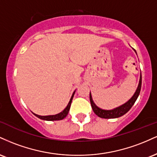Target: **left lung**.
<instances>
[{"label": "left lung", "mask_w": 157, "mask_h": 157, "mask_svg": "<svg viewBox=\"0 0 157 157\" xmlns=\"http://www.w3.org/2000/svg\"><path fill=\"white\" fill-rule=\"evenodd\" d=\"M135 51V50H134ZM136 52V51H135ZM141 86H142V75H140V82H139V85L137 89H136V92L134 93V94L133 95V97H131L130 100H128L127 102H125L123 105L119 106V107L116 108V109H113L112 110H104L100 109L99 107L95 105L94 102L92 97H91V93H90V102H91V107L94 112L95 113V114L97 115L99 117L104 118V119H111V118H117L120 117L122 116L125 113H126L128 111L131 109L133 105L134 104V102H136V99L139 96L140 93V90H141Z\"/></svg>", "instance_id": "left-lung-1"}]
</instances>
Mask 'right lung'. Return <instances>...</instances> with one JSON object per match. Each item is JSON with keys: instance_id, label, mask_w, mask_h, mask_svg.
I'll return each mask as SVG.
<instances>
[{"instance_id": "1", "label": "right lung", "mask_w": 157, "mask_h": 157, "mask_svg": "<svg viewBox=\"0 0 157 157\" xmlns=\"http://www.w3.org/2000/svg\"><path fill=\"white\" fill-rule=\"evenodd\" d=\"M75 91L73 93L72 96H71V99H70V101H69V102H68V105L66 106V109H65L63 111H62V112L57 113V114H55V115H48V116H40V115L35 114V113H33L35 115L36 117H37L41 119V120H47V121H54V120H63V119H64L66 116H67V114L68 113V111H69L70 107H71V101H72V99H73V97H74V94H75Z\"/></svg>"}]
</instances>
